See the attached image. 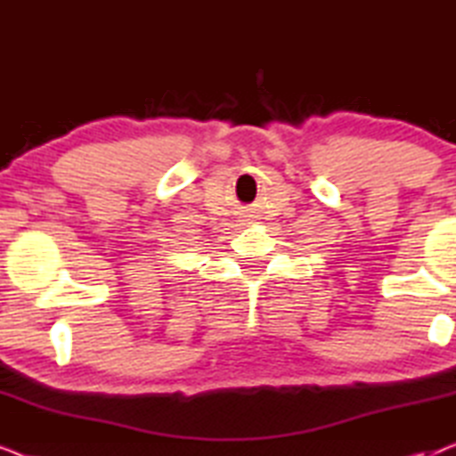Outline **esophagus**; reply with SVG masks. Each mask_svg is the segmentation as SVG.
Here are the masks:
<instances>
[{
  "label": "esophagus",
  "instance_id": "obj_1",
  "mask_svg": "<svg viewBox=\"0 0 456 456\" xmlns=\"http://www.w3.org/2000/svg\"><path fill=\"white\" fill-rule=\"evenodd\" d=\"M255 217H257V216H255L253 211H248V209H247L245 214H242V220H240V222H242V226H247V224H253Z\"/></svg>",
  "mask_w": 456,
  "mask_h": 456
}]
</instances>
